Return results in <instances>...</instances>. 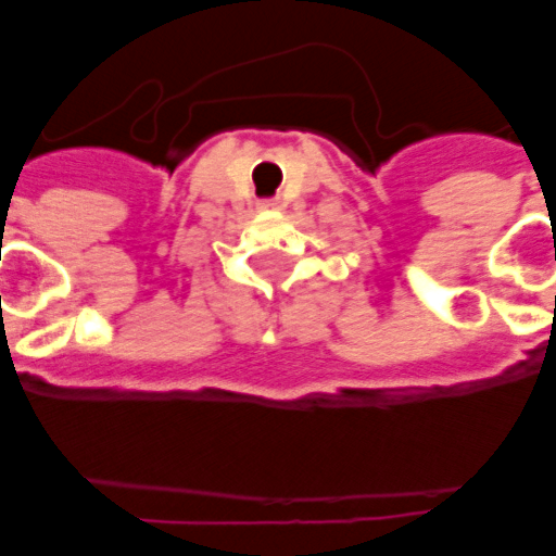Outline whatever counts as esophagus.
Wrapping results in <instances>:
<instances>
[{"label":"esophagus","mask_w":556,"mask_h":556,"mask_svg":"<svg viewBox=\"0 0 556 556\" xmlns=\"http://www.w3.org/2000/svg\"><path fill=\"white\" fill-rule=\"evenodd\" d=\"M274 207H277L274 201H262V210H274Z\"/></svg>","instance_id":"obj_1"}]
</instances>
